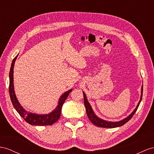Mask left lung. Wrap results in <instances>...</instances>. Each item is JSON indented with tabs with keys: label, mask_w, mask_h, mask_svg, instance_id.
<instances>
[{
	"label": "left lung",
	"mask_w": 154,
	"mask_h": 154,
	"mask_svg": "<svg viewBox=\"0 0 154 154\" xmlns=\"http://www.w3.org/2000/svg\"><path fill=\"white\" fill-rule=\"evenodd\" d=\"M143 85H142V87H141V95L140 97V100L139 101V103H138L136 108L134 109V111L130 114L128 116L125 118L123 120L118 121V122H111V121L105 120L103 119H101V118H100V117H98L96 115L95 112H94L91 105H90V103L87 100V97H86L85 93L84 92H82L84 96V103L86 108V114H87V116L90 119V120L91 121L92 123L96 126H98V127L106 128H114L120 127V126L124 125L125 123H127V122L133 117L134 114L136 112L137 110L138 107H139L140 101L142 100V97H143Z\"/></svg>",
	"instance_id": "obj_1"
}]
</instances>
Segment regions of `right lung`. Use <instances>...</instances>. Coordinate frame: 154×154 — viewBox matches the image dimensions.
Masks as SVG:
<instances>
[{
	"label": "right lung",
	"mask_w": 154,
	"mask_h": 154,
	"mask_svg": "<svg viewBox=\"0 0 154 154\" xmlns=\"http://www.w3.org/2000/svg\"><path fill=\"white\" fill-rule=\"evenodd\" d=\"M17 55L14 58L12 62H11V68L10 71V86H9V92L10 96L13 104L14 107L16 110L17 112L20 115V116L24 119L27 123L32 125H52L55 123L60 116L61 109L63 104L68 97L69 94L72 91V89H69L68 91L64 92L59 98L58 105L53 111L48 114L40 115V114L32 113L29 112L23 108L19 102L15 94L14 85V68L15 60H16Z\"/></svg>",
	"instance_id": "right-lung-1"
}]
</instances>
